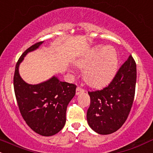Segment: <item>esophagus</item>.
Segmentation results:
<instances>
[{"mask_svg":"<svg viewBox=\"0 0 153 153\" xmlns=\"http://www.w3.org/2000/svg\"><path fill=\"white\" fill-rule=\"evenodd\" d=\"M84 91H85L84 89H82V88H81L80 87H77L76 90V95H79V94H81V93H83Z\"/></svg>","mask_w":153,"mask_h":153,"instance_id":"1","label":"esophagus"}]
</instances>
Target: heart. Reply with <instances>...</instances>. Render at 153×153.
<instances>
[{"label": "heart", "mask_w": 153, "mask_h": 153, "mask_svg": "<svg viewBox=\"0 0 153 153\" xmlns=\"http://www.w3.org/2000/svg\"><path fill=\"white\" fill-rule=\"evenodd\" d=\"M76 65L84 69L82 76L87 85L93 88H101L108 84L114 76L117 56L112 47H99L79 59Z\"/></svg>", "instance_id": "b5f03b06"}]
</instances>
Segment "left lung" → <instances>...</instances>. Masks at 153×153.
Wrapping results in <instances>:
<instances>
[{"label":"left lung","mask_w":153,"mask_h":153,"mask_svg":"<svg viewBox=\"0 0 153 153\" xmlns=\"http://www.w3.org/2000/svg\"><path fill=\"white\" fill-rule=\"evenodd\" d=\"M135 83L136 64L130 55L107 87L88 92L91 105L87 121L93 130L99 134L108 135L123 125L134 100Z\"/></svg>","instance_id":"obj_1"}]
</instances>
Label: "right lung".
<instances>
[{
    "mask_svg": "<svg viewBox=\"0 0 153 153\" xmlns=\"http://www.w3.org/2000/svg\"><path fill=\"white\" fill-rule=\"evenodd\" d=\"M43 41L29 47L19 58L14 74V90L20 113L35 133L51 136L63 128L66 110L76 94V86L61 82L53 76L37 85L26 83L19 74V65L29 52L39 48Z\"/></svg>",
    "mask_w": 153,
    "mask_h": 153,
    "instance_id": "obj_1",
    "label": "right lung"
}]
</instances>
